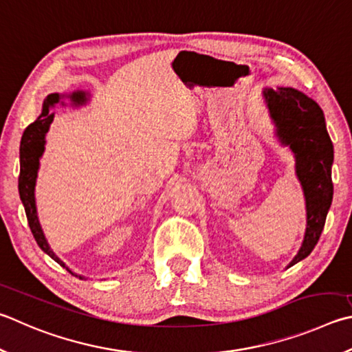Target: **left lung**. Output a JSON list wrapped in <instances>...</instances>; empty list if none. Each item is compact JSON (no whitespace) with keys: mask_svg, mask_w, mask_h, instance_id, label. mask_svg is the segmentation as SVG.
Listing matches in <instances>:
<instances>
[{"mask_svg":"<svg viewBox=\"0 0 352 352\" xmlns=\"http://www.w3.org/2000/svg\"><path fill=\"white\" fill-rule=\"evenodd\" d=\"M263 95L278 138L296 154L297 175L306 198L308 226L303 245L289 263L291 267L308 257L322 235L334 192L331 178L334 148L323 111L314 100L292 87L266 89Z\"/></svg>","mask_w":352,"mask_h":352,"instance_id":"1","label":"left lung"}]
</instances>
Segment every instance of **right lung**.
Wrapping results in <instances>:
<instances>
[{
    "instance_id": "right-lung-1",
    "label": "right lung",
    "mask_w": 352,
    "mask_h": 352,
    "mask_svg": "<svg viewBox=\"0 0 352 352\" xmlns=\"http://www.w3.org/2000/svg\"><path fill=\"white\" fill-rule=\"evenodd\" d=\"M75 97H78V94L72 95L74 100H78ZM58 100H60L58 94L49 95L46 101H44L43 112L40 117H38L34 123L25 127L21 138V144H20V177H18V189H20V198L24 204L25 215H28L29 228L32 234H34L38 246H40L43 251L49 255V257H52L56 263H60L63 267H66L65 263H63V261L52 252V249L49 248L46 239H44L40 221H38L35 194H34L38 166H40V157L43 155V151H44V135H46L50 123L54 121V112H50V107H52L55 103H58Z\"/></svg>"
}]
</instances>
